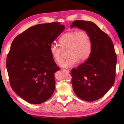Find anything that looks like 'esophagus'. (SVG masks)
Segmentation results:
<instances>
[{"label":"esophagus","instance_id":"obj_1","mask_svg":"<svg viewBox=\"0 0 124 124\" xmlns=\"http://www.w3.org/2000/svg\"><path fill=\"white\" fill-rule=\"evenodd\" d=\"M62 70H63L64 71L66 72H67V73H69V72H70V71H69V70H67V69H62Z\"/></svg>","mask_w":124,"mask_h":124}]
</instances>
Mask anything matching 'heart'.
I'll return each mask as SVG.
<instances>
[{
	"instance_id": "heart-1",
	"label": "heart",
	"mask_w": 124,
	"mask_h": 124,
	"mask_svg": "<svg viewBox=\"0 0 124 124\" xmlns=\"http://www.w3.org/2000/svg\"><path fill=\"white\" fill-rule=\"evenodd\" d=\"M60 46L56 43L50 46V52L54 61L60 63L62 60L63 50H67V60L61 63L62 67L69 68L78 62L87 60L92 52L90 36L84 31H70L63 34L59 39Z\"/></svg>"
}]
</instances>
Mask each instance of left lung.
I'll use <instances>...</instances> for the list:
<instances>
[{
  "instance_id": "obj_1",
  "label": "left lung",
  "mask_w": 124,
  "mask_h": 124,
  "mask_svg": "<svg viewBox=\"0 0 124 124\" xmlns=\"http://www.w3.org/2000/svg\"><path fill=\"white\" fill-rule=\"evenodd\" d=\"M85 31L92 40V52L85 62L71 70V83L79 98L92 102L101 98L114 85L117 56L114 44L107 33L94 23L76 20L70 28Z\"/></svg>"
}]
</instances>
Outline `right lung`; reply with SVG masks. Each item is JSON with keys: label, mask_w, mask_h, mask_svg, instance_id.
Segmentation results:
<instances>
[{"label": "right lung", "mask_w": 124, "mask_h": 124, "mask_svg": "<svg viewBox=\"0 0 124 124\" xmlns=\"http://www.w3.org/2000/svg\"><path fill=\"white\" fill-rule=\"evenodd\" d=\"M65 27L59 22L39 24L16 37L7 55L10 84L18 96L31 104L45 102L55 87L54 73L60 70L50 46Z\"/></svg>", "instance_id": "right-lung-1"}]
</instances>
